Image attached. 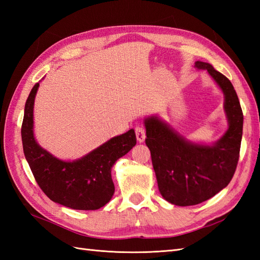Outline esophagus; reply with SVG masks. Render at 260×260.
Returning a JSON list of instances; mask_svg holds the SVG:
<instances>
[{
  "label": "esophagus",
  "mask_w": 260,
  "mask_h": 260,
  "mask_svg": "<svg viewBox=\"0 0 260 260\" xmlns=\"http://www.w3.org/2000/svg\"><path fill=\"white\" fill-rule=\"evenodd\" d=\"M135 133H136V139H137V141H139L140 143H143V142H144L145 137H146L144 127H142V126H136V127H135Z\"/></svg>",
  "instance_id": "34e87169"
}]
</instances>
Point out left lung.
<instances>
[{"label":"left lung","mask_w":260,"mask_h":260,"mask_svg":"<svg viewBox=\"0 0 260 260\" xmlns=\"http://www.w3.org/2000/svg\"><path fill=\"white\" fill-rule=\"evenodd\" d=\"M198 70L208 74L223 92L228 129L211 145L186 140L157 116L144 119L145 143L159 193L175 206H194L217 194L233 179L238 164L244 115L235 88L227 77L211 64L196 61Z\"/></svg>","instance_id":"8db88e82"}]
</instances>
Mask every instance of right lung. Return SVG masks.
<instances>
[{
	"label": "right lung",
	"mask_w": 260,
	"mask_h": 260,
	"mask_svg": "<svg viewBox=\"0 0 260 260\" xmlns=\"http://www.w3.org/2000/svg\"><path fill=\"white\" fill-rule=\"evenodd\" d=\"M39 82L33 86L24 107L21 127L24 156L33 176L53 202L75 210H97L110 201L115 186L112 168L136 145L134 129L115 136L85 156L63 161L38 144L33 133V106Z\"/></svg>",
	"instance_id": "1"
}]
</instances>
